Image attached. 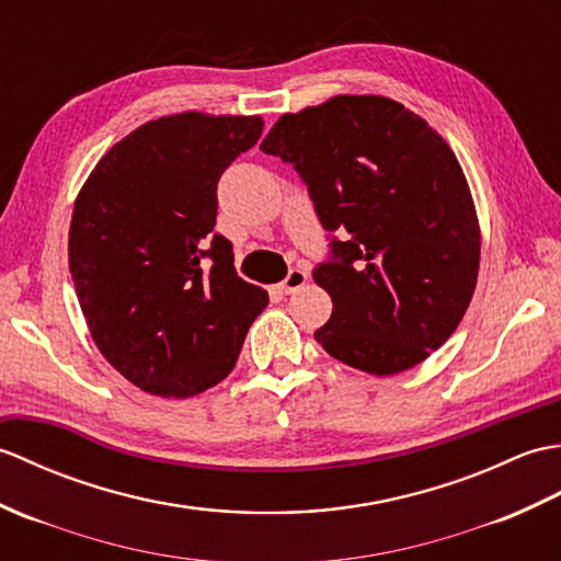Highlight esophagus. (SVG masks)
<instances>
[{
	"mask_svg": "<svg viewBox=\"0 0 561 561\" xmlns=\"http://www.w3.org/2000/svg\"><path fill=\"white\" fill-rule=\"evenodd\" d=\"M309 280V276H307V271H302V268H293L288 276L283 278V283H280V290L283 293H297L300 288H305V283Z\"/></svg>",
	"mask_w": 561,
	"mask_h": 561,
	"instance_id": "obj_1",
	"label": "esophagus"
}]
</instances>
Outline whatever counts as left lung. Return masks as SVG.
I'll list each match as a JSON object with an SVG mask.
<instances>
[{"mask_svg":"<svg viewBox=\"0 0 561 561\" xmlns=\"http://www.w3.org/2000/svg\"><path fill=\"white\" fill-rule=\"evenodd\" d=\"M261 151L295 168L329 232V259L312 271L333 302L314 331L323 351L389 377L444 345L480 266L476 206L449 144L389 98L339 95L283 115Z\"/></svg>","mask_w":561,"mask_h":561,"instance_id":"left-lung-1","label":"left lung"}]
</instances>
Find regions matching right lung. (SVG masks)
I'll list each match as a JSON object with an SVG mask.
<instances>
[{"instance_id":"1","label":"right lung","mask_w":561,"mask_h":561,"mask_svg":"<svg viewBox=\"0 0 561 561\" xmlns=\"http://www.w3.org/2000/svg\"><path fill=\"white\" fill-rule=\"evenodd\" d=\"M261 117L146 122L95 165L73 204L69 271L95 345L141 391L190 398L226 379L268 293L216 232L218 180Z\"/></svg>"}]
</instances>
